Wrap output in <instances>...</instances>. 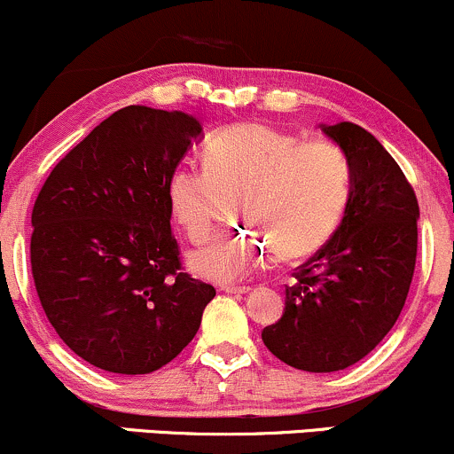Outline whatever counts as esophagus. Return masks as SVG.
<instances>
[{
    "label": "esophagus",
    "mask_w": 454,
    "mask_h": 454,
    "mask_svg": "<svg viewBox=\"0 0 454 454\" xmlns=\"http://www.w3.org/2000/svg\"><path fill=\"white\" fill-rule=\"evenodd\" d=\"M223 293H231V295H246L250 293V286H222Z\"/></svg>",
    "instance_id": "esophagus-1"
}]
</instances>
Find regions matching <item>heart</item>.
<instances>
[{
    "label": "heart",
    "mask_w": 454,
    "mask_h": 454,
    "mask_svg": "<svg viewBox=\"0 0 454 454\" xmlns=\"http://www.w3.org/2000/svg\"><path fill=\"white\" fill-rule=\"evenodd\" d=\"M204 168L181 166L168 181V202L192 243L215 228L222 198L241 193L237 219L246 231L223 235L189 254V269L232 284L273 256L301 261L321 250L351 196V166L330 139H303L261 122L222 129L202 151Z\"/></svg>",
    "instance_id": "1"
}]
</instances>
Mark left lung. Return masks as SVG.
Masks as SVG:
<instances>
[{
  "instance_id": "8db88e82",
  "label": "left lung",
  "mask_w": 454,
  "mask_h": 454,
  "mask_svg": "<svg viewBox=\"0 0 454 454\" xmlns=\"http://www.w3.org/2000/svg\"><path fill=\"white\" fill-rule=\"evenodd\" d=\"M351 166V196L330 241L297 269L262 342L284 364L333 372L383 340L405 306L418 252L416 193L392 154L353 122L323 124Z\"/></svg>"
}]
</instances>
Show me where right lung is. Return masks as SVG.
Returning a JSON list of instances; mask_svg holds the SVG:
<instances>
[{
	"instance_id": "1",
	"label": "right lung",
	"mask_w": 454,
	"mask_h": 454,
	"mask_svg": "<svg viewBox=\"0 0 454 454\" xmlns=\"http://www.w3.org/2000/svg\"><path fill=\"white\" fill-rule=\"evenodd\" d=\"M200 122L129 106L53 168L34 202L29 261L64 345L92 366L146 375L200 327L215 288L183 271L168 181Z\"/></svg>"
}]
</instances>
